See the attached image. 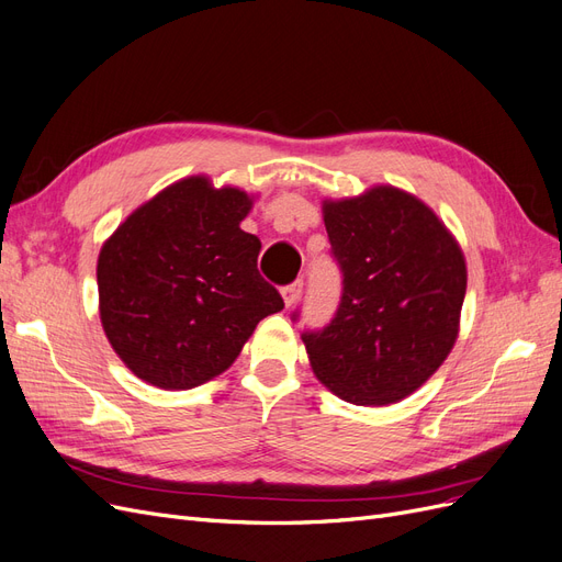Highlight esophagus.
Returning a JSON list of instances; mask_svg holds the SVG:
<instances>
[{"label": "esophagus", "mask_w": 562, "mask_h": 562, "mask_svg": "<svg viewBox=\"0 0 562 562\" xmlns=\"http://www.w3.org/2000/svg\"><path fill=\"white\" fill-rule=\"evenodd\" d=\"M281 295H283V302H285V307L291 310L293 304L300 300V295H302V281H293V283H288V285H283L281 288Z\"/></svg>", "instance_id": "obj_1"}]
</instances>
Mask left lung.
Here are the masks:
<instances>
[{
	"label": "left lung",
	"instance_id": "left-lung-1",
	"mask_svg": "<svg viewBox=\"0 0 562 562\" xmlns=\"http://www.w3.org/2000/svg\"><path fill=\"white\" fill-rule=\"evenodd\" d=\"M323 223L342 297L328 326L302 333L312 368L349 403H396L427 382L454 345L464 255L436 213L396 187L326 201Z\"/></svg>",
	"mask_w": 562,
	"mask_h": 562
}]
</instances>
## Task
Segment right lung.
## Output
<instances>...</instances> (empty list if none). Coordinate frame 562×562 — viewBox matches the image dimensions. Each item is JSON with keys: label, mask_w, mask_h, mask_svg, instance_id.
I'll return each mask as SVG.
<instances>
[{"label": "right lung", "mask_w": 562, "mask_h": 562, "mask_svg": "<svg viewBox=\"0 0 562 562\" xmlns=\"http://www.w3.org/2000/svg\"><path fill=\"white\" fill-rule=\"evenodd\" d=\"M250 203L234 187L184 178L131 213L100 250V321L140 380L161 389L209 382L265 316L283 310L258 271L260 239L239 227Z\"/></svg>", "instance_id": "1"}]
</instances>
